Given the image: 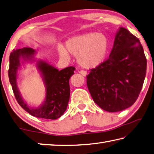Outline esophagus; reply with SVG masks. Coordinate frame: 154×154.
Here are the masks:
<instances>
[{
    "mask_svg": "<svg viewBox=\"0 0 154 154\" xmlns=\"http://www.w3.org/2000/svg\"><path fill=\"white\" fill-rule=\"evenodd\" d=\"M79 73L85 77L87 76V72L86 71H84V70H80V71H79Z\"/></svg>",
    "mask_w": 154,
    "mask_h": 154,
    "instance_id": "34e87169",
    "label": "esophagus"
}]
</instances>
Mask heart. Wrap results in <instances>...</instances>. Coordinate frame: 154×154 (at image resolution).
<instances>
[{
	"instance_id": "b5f03b06",
	"label": "heart",
	"mask_w": 154,
	"mask_h": 154,
	"mask_svg": "<svg viewBox=\"0 0 154 154\" xmlns=\"http://www.w3.org/2000/svg\"><path fill=\"white\" fill-rule=\"evenodd\" d=\"M109 42L107 37L92 32L70 38L63 45H57V52L62 59L68 60L69 54L76 56V61L86 69H93L103 63L107 56Z\"/></svg>"
}]
</instances>
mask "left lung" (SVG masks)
Returning a JSON list of instances; mask_svg holds the SVG:
<instances>
[{
    "instance_id": "1",
    "label": "left lung",
    "mask_w": 154,
    "mask_h": 154,
    "mask_svg": "<svg viewBox=\"0 0 154 154\" xmlns=\"http://www.w3.org/2000/svg\"><path fill=\"white\" fill-rule=\"evenodd\" d=\"M146 69L147 59L139 40L120 27L109 59L87 76L93 101L109 112L133 106L143 85Z\"/></svg>"
}]
</instances>
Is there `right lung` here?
I'll use <instances>...</instances> for the list:
<instances>
[{"label": "right lung", "instance_id": "right-lung-1", "mask_svg": "<svg viewBox=\"0 0 154 154\" xmlns=\"http://www.w3.org/2000/svg\"><path fill=\"white\" fill-rule=\"evenodd\" d=\"M36 50L28 47L13 51L9 57V81L16 100L24 110L34 117L56 120L67 109L70 95L69 80L74 74L75 67H68L59 70L44 59L36 60ZM27 63H35L45 87L44 101L38 107L28 105L17 87L18 73Z\"/></svg>", "mask_w": 154, "mask_h": 154}]
</instances>
